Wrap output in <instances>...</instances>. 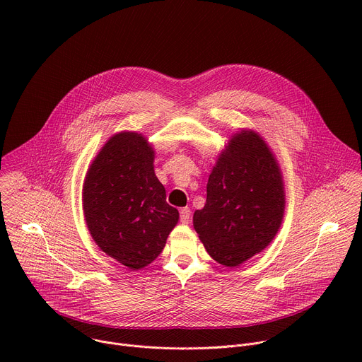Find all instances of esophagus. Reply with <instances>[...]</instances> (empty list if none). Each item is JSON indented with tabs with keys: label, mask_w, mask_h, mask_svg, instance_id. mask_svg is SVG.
<instances>
[{
	"label": "esophagus",
	"mask_w": 362,
	"mask_h": 362,
	"mask_svg": "<svg viewBox=\"0 0 362 362\" xmlns=\"http://www.w3.org/2000/svg\"><path fill=\"white\" fill-rule=\"evenodd\" d=\"M190 209L189 208H183L182 211H180V222L182 223H185V225H187V223H190Z\"/></svg>",
	"instance_id": "34e87169"
}]
</instances>
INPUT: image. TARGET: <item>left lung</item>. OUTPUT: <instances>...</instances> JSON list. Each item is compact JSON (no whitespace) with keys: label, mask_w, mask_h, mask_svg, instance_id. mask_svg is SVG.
<instances>
[{"label":"left lung","mask_w":362,"mask_h":362,"mask_svg":"<svg viewBox=\"0 0 362 362\" xmlns=\"http://www.w3.org/2000/svg\"><path fill=\"white\" fill-rule=\"evenodd\" d=\"M193 228L216 262L235 268L262 252L276 236L285 214L279 163L264 137L240 129L219 153Z\"/></svg>","instance_id":"8db88e82"}]
</instances>
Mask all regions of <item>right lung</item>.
<instances>
[{
  "instance_id": "add662e5",
  "label": "right lung",
  "mask_w": 362,
  "mask_h": 362,
  "mask_svg": "<svg viewBox=\"0 0 362 362\" xmlns=\"http://www.w3.org/2000/svg\"><path fill=\"white\" fill-rule=\"evenodd\" d=\"M153 162L154 148L141 133L119 132L100 148L83 183L93 240L132 271L156 259L179 221Z\"/></svg>"
}]
</instances>
